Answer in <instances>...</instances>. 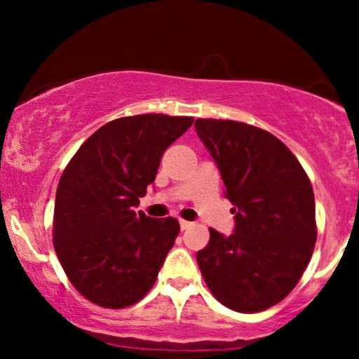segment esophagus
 Listing matches in <instances>:
<instances>
[{
    "label": "esophagus",
    "mask_w": 359,
    "mask_h": 359,
    "mask_svg": "<svg viewBox=\"0 0 359 359\" xmlns=\"http://www.w3.org/2000/svg\"><path fill=\"white\" fill-rule=\"evenodd\" d=\"M179 224H180V229H182V231H185V229L191 228L192 222H191V221H184V219H180V221H179Z\"/></svg>",
    "instance_id": "1"
}]
</instances>
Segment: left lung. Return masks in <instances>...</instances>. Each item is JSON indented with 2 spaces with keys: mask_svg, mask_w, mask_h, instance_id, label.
Here are the masks:
<instances>
[{
  "mask_svg": "<svg viewBox=\"0 0 359 359\" xmlns=\"http://www.w3.org/2000/svg\"><path fill=\"white\" fill-rule=\"evenodd\" d=\"M194 126L234 205V231L211 228L208 246L197 251L201 273L222 306L265 311L297 285L314 251L311 180L269 131L228 119H196Z\"/></svg>",
  "mask_w": 359,
  "mask_h": 359,
  "instance_id": "1",
  "label": "left lung"
}]
</instances>
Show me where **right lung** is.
I'll return each instance as SVG.
<instances>
[{"label": "right lung", "mask_w": 359, "mask_h": 359, "mask_svg": "<svg viewBox=\"0 0 359 359\" xmlns=\"http://www.w3.org/2000/svg\"><path fill=\"white\" fill-rule=\"evenodd\" d=\"M194 118L138 114L106 123L82 143L60 177L53 248L90 302L123 309L154 287L180 231L175 217L135 211L160 158Z\"/></svg>", "instance_id": "1"}]
</instances>
